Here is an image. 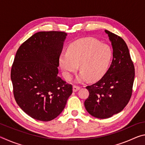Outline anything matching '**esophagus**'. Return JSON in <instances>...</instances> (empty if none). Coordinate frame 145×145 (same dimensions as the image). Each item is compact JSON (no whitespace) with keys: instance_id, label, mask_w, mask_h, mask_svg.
<instances>
[{"instance_id":"esophagus-1","label":"esophagus","mask_w":145,"mask_h":145,"mask_svg":"<svg viewBox=\"0 0 145 145\" xmlns=\"http://www.w3.org/2000/svg\"><path fill=\"white\" fill-rule=\"evenodd\" d=\"M80 87L79 86H77V85H73V91L74 92L77 91H78V89H80Z\"/></svg>"}]
</instances>
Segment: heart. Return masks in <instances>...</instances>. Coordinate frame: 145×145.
I'll use <instances>...</instances> for the list:
<instances>
[{"mask_svg":"<svg viewBox=\"0 0 145 145\" xmlns=\"http://www.w3.org/2000/svg\"><path fill=\"white\" fill-rule=\"evenodd\" d=\"M112 57L111 48L106 44L91 39H84L70 44L67 53L59 57V63L66 79L70 80L79 66L82 73L78 81L89 78L97 80L102 78L109 68Z\"/></svg>","mask_w":145,"mask_h":145,"instance_id":"obj_1","label":"heart"}]
</instances>
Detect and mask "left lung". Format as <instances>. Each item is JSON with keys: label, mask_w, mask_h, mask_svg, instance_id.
I'll list each match as a JSON object with an SVG mask.
<instances>
[{"label": "left lung", "mask_w": 145, "mask_h": 145, "mask_svg": "<svg viewBox=\"0 0 145 145\" xmlns=\"http://www.w3.org/2000/svg\"><path fill=\"white\" fill-rule=\"evenodd\" d=\"M113 49L111 67L101 79L86 88L89 97L84 102L86 109L97 118H108L121 111L132 93L135 68L126 43L120 36L107 30Z\"/></svg>", "instance_id": "1"}]
</instances>
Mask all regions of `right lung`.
<instances>
[{
	"instance_id": "right-lung-1",
	"label": "right lung",
	"mask_w": 145,
	"mask_h": 145,
	"mask_svg": "<svg viewBox=\"0 0 145 145\" xmlns=\"http://www.w3.org/2000/svg\"><path fill=\"white\" fill-rule=\"evenodd\" d=\"M67 34L42 31L22 44L11 70L17 104L33 118L48 121L59 116L72 93V85L58 76L59 57Z\"/></svg>"
}]
</instances>
